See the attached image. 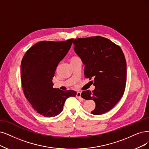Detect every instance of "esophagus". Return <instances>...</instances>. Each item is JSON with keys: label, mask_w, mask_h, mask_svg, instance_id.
<instances>
[{"label": "esophagus", "mask_w": 149, "mask_h": 149, "mask_svg": "<svg viewBox=\"0 0 149 149\" xmlns=\"http://www.w3.org/2000/svg\"><path fill=\"white\" fill-rule=\"evenodd\" d=\"M76 97H77L78 99H79V100H83V99H82L81 97V92H77V93Z\"/></svg>", "instance_id": "1"}]
</instances>
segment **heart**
Masks as SVG:
<instances>
[{
    "instance_id": "obj_1",
    "label": "heart",
    "mask_w": 149,
    "mask_h": 149,
    "mask_svg": "<svg viewBox=\"0 0 149 149\" xmlns=\"http://www.w3.org/2000/svg\"><path fill=\"white\" fill-rule=\"evenodd\" d=\"M74 58H76V57H74Z\"/></svg>"
}]
</instances>
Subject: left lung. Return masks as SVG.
Listing matches in <instances>:
<instances>
[{"label":"left lung","mask_w":149,"mask_h":149,"mask_svg":"<svg viewBox=\"0 0 149 149\" xmlns=\"http://www.w3.org/2000/svg\"><path fill=\"white\" fill-rule=\"evenodd\" d=\"M74 50L85 66V77L93 79L95 89L84 91L81 96L95 102L92 114L112 109L123 95L126 81V61L122 48L101 36L78 38Z\"/></svg>","instance_id":"left-lung-1"}]
</instances>
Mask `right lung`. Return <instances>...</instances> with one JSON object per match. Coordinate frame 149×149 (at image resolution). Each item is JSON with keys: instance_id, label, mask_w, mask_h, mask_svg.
Instances as JSON below:
<instances>
[{"instance_id": "obj_1", "label": "right lung", "mask_w": 149, "mask_h": 149, "mask_svg": "<svg viewBox=\"0 0 149 149\" xmlns=\"http://www.w3.org/2000/svg\"><path fill=\"white\" fill-rule=\"evenodd\" d=\"M73 38L65 41H41L31 47L21 63V79L24 96L37 113L47 117L62 112L66 99L75 91L54 88L52 81L59 63L70 48Z\"/></svg>"}]
</instances>
